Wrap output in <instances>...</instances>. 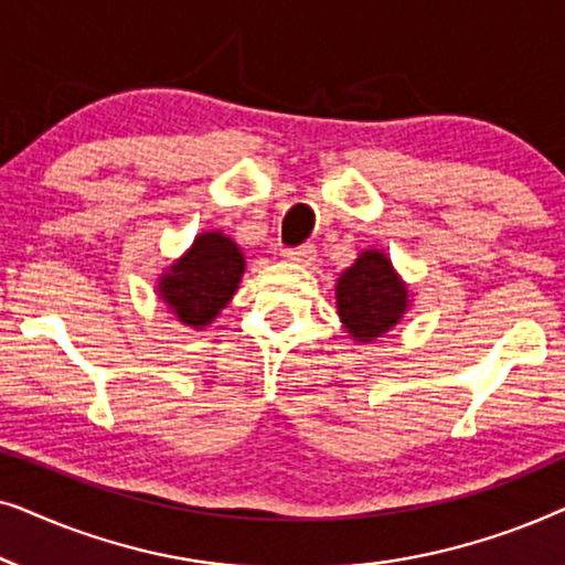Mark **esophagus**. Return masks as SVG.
<instances>
[{"label":"esophagus","instance_id":"34e87169","mask_svg":"<svg viewBox=\"0 0 565 565\" xmlns=\"http://www.w3.org/2000/svg\"><path fill=\"white\" fill-rule=\"evenodd\" d=\"M282 257L288 262H298V265H311L316 259V246L313 244L288 246V249H282Z\"/></svg>","mask_w":565,"mask_h":565}]
</instances>
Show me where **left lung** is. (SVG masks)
<instances>
[{"label": "left lung", "mask_w": 565, "mask_h": 565, "mask_svg": "<svg viewBox=\"0 0 565 565\" xmlns=\"http://www.w3.org/2000/svg\"><path fill=\"white\" fill-rule=\"evenodd\" d=\"M337 308L354 339L373 342L404 316L406 285L393 273L385 254L362 252L360 259L339 277Z\"/></svg>", "instance_id": "8db88e82"}]
</instances>
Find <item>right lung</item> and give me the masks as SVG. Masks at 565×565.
<instances>
[{
  "mask_svg": "<svg viewBox=\"0 0 565 565\" xmlns=\"http://www.w3.org/2000/svg\"><path fill=\"white\" fill-rule=\"evenodd\" d=\"M244 254L223 234H203L161 277L159 292L188 327H205L236 292Z\"/></svg>",
  "mask_w": 565,
  "mask_h": 565,
  "instance_id": "right-lung-1",
  "label": "right lung"
}]
</instances>
